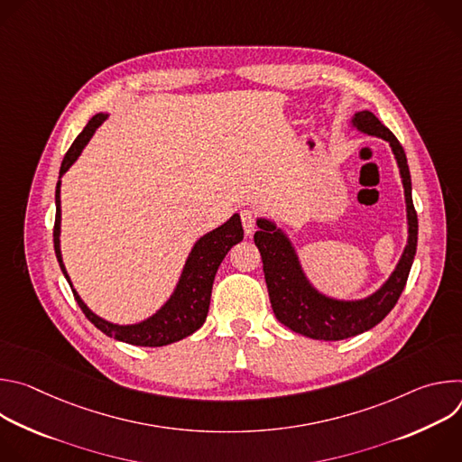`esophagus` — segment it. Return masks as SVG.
<instances>
[{
	"label": "esophagus",
	"mask_w": 462,
	"mask_h": 462,
	"mask_svg": "<svg viewBox=\"0 0 462 462\" xmlns=\"http://www.w3.org/2000/svg\"><path fill=\"white\" fill-rule=\"evenodd\" d=\"M241 223H243V228H245V234L246 236H252L254 230H255V223H257V217L252 210H243L241 212Z\"/></svg>",
	"instance_id": "obj_1"
}]
</instances>
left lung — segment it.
<instances>
[{"label":"left lung","mask_w":462,"mask_h":462,"mask_svg":"<svg viewBox=\"0 0 462 462\" xmlns=\"http://www.w3.org/2000/svg\"><path fill=\"white\" fill-rule=\"evenodd\" d=\"M353 125L367 135L387 141L401 168L410 236L399 265L389 280L365 300H333L323 296L309 283L292 243L273 221L257 219L259 230L254 234V243L261 254L263 273H265L269 298L276 318L291 331L312 340H346L362 335L380 323L397 305L406 287L417 252L419 219L411 199V175L404 148L371 111L355 113Z\"/></svg>","instance_id":"1"}]
</instances>
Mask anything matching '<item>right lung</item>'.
<instances>
[{"mask_svg": "<svg viewBox=\"0 0 462 462\" xmlns=\"http://www.w3.org/2000/svg\"><path fill=\"white\" fill-rule=\"evenodd\" d=\"M107 118V115L98 113L95 115L88 125L84 127L82 134L75 139L71 148L65 153L61 166H60V177L71 168V164L80 157L82 150L93 137L97 127ZM60 180L56 184V217H54V252L56 259L60 263V269L65 276V280H71L65 273L61 252H60ZM243 241V226L237 214H234L225 225L219 228L208 232L197 241L186 259V265L182 269L180 280L171 294V298L148 319L134 325H116L111 321L102 319L95 312L88 309V305L80 300L77 291L73 289L75 300L80 305L86 318L107 337H113L115 340L131 344V346H141V347H162L173 342H179L189 335H193L197 328H199L208 314L210 307V296H212V285L216 273L221 265V261L228 254V250Z\"/></svg>", "mask_w": 462, "mask_h": 462, "instance_id": "obj_1", "label": "right lung"}]
</instances>
